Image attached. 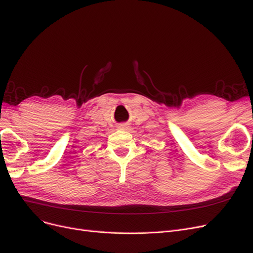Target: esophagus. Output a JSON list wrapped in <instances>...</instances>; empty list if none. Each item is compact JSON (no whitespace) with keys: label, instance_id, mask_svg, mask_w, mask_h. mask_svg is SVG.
Instances as JSON below:
<instances>
[{"label":"esophagus","instance_id":"obj_1","mask_svg":"<svg viewBox=\"0 0 253 253\" xmlns=\"http://www.w3.org/2000/svg\"><path fill=\"white\" fill-rule=\"evenodd\" d=\"M118 127H119V128H121V129H126V128H127L128 126H127L126 125H125V124H122V125H120Z\"/></svg>","mask_w":253,"mask_h":253}]
</instances>
